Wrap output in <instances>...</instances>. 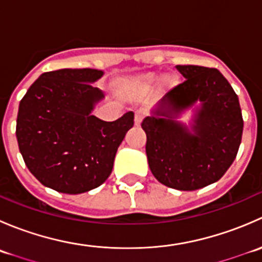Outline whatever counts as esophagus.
Returning a JSON list of instances; mask_svg holds the SVG:
<instances>
[{
	"instance_id": "34e87169",
	"label": "esophagus",
	"mask_w": 262,
	"mask_h": 262,
	"mask_svg": "<svg viewBox=\"0 0 262 262\" xmlns=\"http://www.w3.org/2000/svg\"><path fill=\"white\" fill-rule=\"evenodd\" d=\"M146 115H147L146 110H143V109L137 110V112H136V115H134V124H136L137 126L141 125L142 120H143L144 116H146Z\"/></svg>"
}]
</instances>
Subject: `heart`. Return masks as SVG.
Segmentation results:
<instances>
[{"mask_svg": "<svg viewBox=\"0 0 262 262\" xmlns=\"http://www.w3.org/2000/svg\"><path fill=\"white\" fill-rule=\"evenodd\" d=\"M141 81L144 82V83H153V82L157 81V76L153 75V73H148V75L141 77ZM176 83H178V77H176V76L170 75L166 76V77L163 78V86H165L166 89H171V87L175 86Z\"/></svg>", "mask_w": 262, "mask_h": 262, "instance_id": "b5f03b06", "label": "heart"}]
</instances>
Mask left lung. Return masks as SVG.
Listing matches in <instances>:
<instances>
[{"mask_svg": "<svg viewBox=\"0 0 262 262\" xmlns=\"http://www.w3.org/2000/svg\"><path fill=\"white\" fill-rule=\"evenodd\" d=\"M185 77L143 119L146 153L153 176L182 191L218 181L236 158L244 119L238 96L215 68L176 66ZM192 109L189 124L178 119Z\"/></svg>", "mask_w": 262, "mask_h": 262, "instance_id": "8db88e82", "label": "left lung"}]
</instances>
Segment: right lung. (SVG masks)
<instances>
[{
  "instance_id": "add662e5",
  "label": "right lung",
  "mask_w": 262,
  "mask_h": 262,
  "mask_svg": "<svg viewBox=\"0 0 262 262\" xmlns=\"http://www.w3.org/2000/svg\"><path fill=\"white\" fill-rule=\"evenodd\" d=\"M104 71L64 68L46 72L18 105L16 138L26 167L44 186L82 194L113 171L118 147L133 126L134 113L115 121L92 115L104 94L92 86Z\"/></svg>"
}]
</instances>
